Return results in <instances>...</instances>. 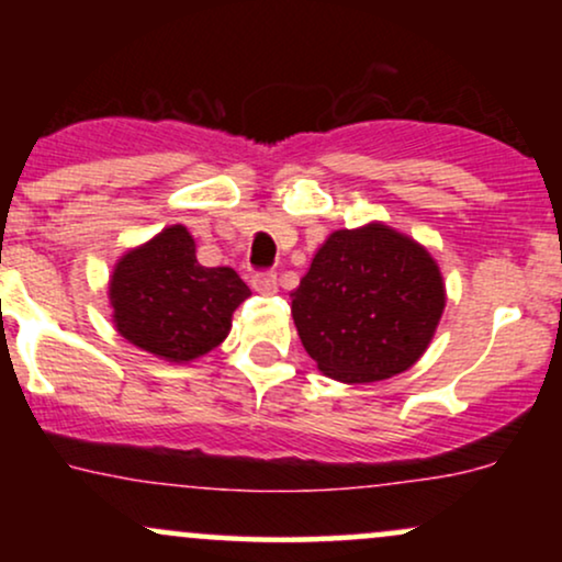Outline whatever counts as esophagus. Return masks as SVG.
<instances>
[{"instance_id":"1","label":"esophagus","mask_w":562,"mask_h":562,"mask_svg":"<svg viewBox=\"0 0 562 562\" xmlns=\"http://www.w3.org/2000/svg\"><path fill=\"white\" fill-rule=\"evenodd\" d=\"M250 288L261 295L277 293V274L274 272H256L250 277Z\"/></svg>"}]
</instances>
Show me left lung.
<instances>
[{
  "mask_svg": "<svg viewBox=\"0 0 562 562\" xmlns=\"http://www.w3.org/2000/svg\"><path fill=\"white\" fill-rule=\"evenodd\" d=\"M290 299L301 344L319 370L372 383L423 357L447 295L423 245L370 224L333 232Z\"/></svg>",
  "mask_w": 562,
  "mask_h": 562,
  "instance_id": "8db88e82",
  "label": "left lung"
}]
</instances>
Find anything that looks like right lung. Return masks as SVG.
Listing matches in <instances>:
<instances>
[{"label":"right lung","instance_id":"right-lung-1","mask_svg":"<svg viewBox=\"0 0 562 562\" xmlns=\"http://www.w3.org/2000/svg\"><path fill=\"white\" fill-rule=\"evenodd\" d=\"M250 290L229 267H203L182 224L128 250L111 280L113 319L128 344L190 362L227 338Z\"/></svg>","mask_w":562,"mask_h":562}]
</instances>
